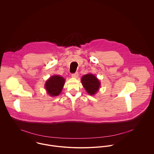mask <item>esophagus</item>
<instances>
[{
    "mask_svg": "<svg viewBox=\"0 0 154 154\" xmlns=\"http://www.w3.org/2000/svg\"><path fill=\"white\" fill-rule=\"evenodd\" d=\"M79 75H78V72H76L75 73H73L72 74V78H77L78 77Z\"/></svg>",
    "mask_w": 154,
    "mask_h": 154,
    "instance_id": "esophagus-1",
    "label": "esophagus"
}]
</instances>
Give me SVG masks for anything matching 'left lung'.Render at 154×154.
<instances>
[{
	"label": "left lung",
	"mask_w": 154,
	"mask_h": 154,
	"mask_svg": "<svg viewBox=\"0 0 154 154\" xmlns=\"http://www.w3.org/2000/svg\"><path fill=\"white\" fill-rule=\"evenodd\" d=\"M81 82L88 94H95L100 87V82L93 74H87L81 78Z\"/></svg>",
	"instance_id": "1"
}]
</instances>
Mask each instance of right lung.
<instances>
[{"label": "right lung", "mask_w": 154, "mask_h": 154, "mask_svg": "<svg viewBox=\"0 0 154 154\" xmlns=\"http://www.w3.org/2000/svg\"><path fill=\"white\" fill-rule=\"evenodd\" d=\"M65 79L59 75L51 76L45 82V88L49 95L51 97L59 95L65 85Z\"/></svg>", "instance_id": "right-lung-1"}]
</instances>
